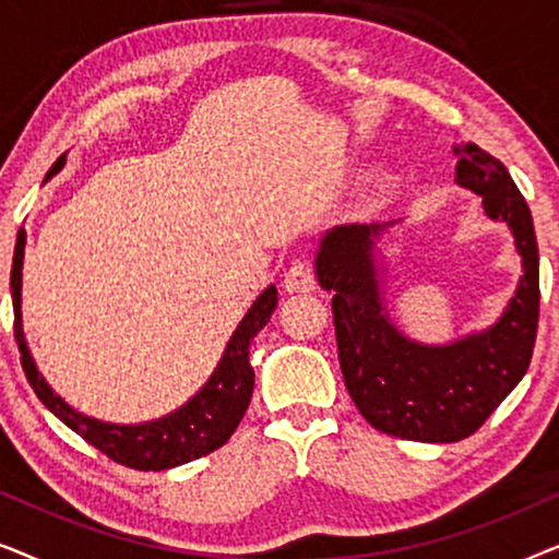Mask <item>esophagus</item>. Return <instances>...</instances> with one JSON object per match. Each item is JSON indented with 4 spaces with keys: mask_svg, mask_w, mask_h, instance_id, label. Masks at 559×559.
<instances>
[{
    "mask_svg": "<svg viewBox=\"0 0 559 559\" xmlns=\"http://www.w3.org/2000/svg\"><path fill=\"white\" fill-rule=\"evenodd\" d=\"M282 287H285L289 295L312 293V287H316V280H312V266H310L308 259H295V262L289 264Z\"/></svg>",
    "mask_w": 559,
    "mask_h": 559,
    "instance_id": "esophagus-1",
    "label": "esophagus"
}]
</instances>
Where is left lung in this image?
I'll list each match as a JSON object with an SVG mask.
<instances>
[{
	"label": "left lung",
	"mask_w": 559,
	"mask_h": 559,
	"mask_svg": "<svg viewBox=\"0 0 559 559\" xmlns=\"http://www.w3.org/2000/svg\"><path fill=\"white\" fill-rule=\"evenodd\" d=\"M455 178L507 221L524 277L499 323L450 346L396 331L379 297L373 241L392 224L338 226L318 251V280L333 293V325L346 389L366 423L417 442H457L478 430L530 369L539 323V251L530 205L507 167L478 144L455 147Z\"/></svg>",
	"instance_id": "left-lung-1"
}]
</instances>
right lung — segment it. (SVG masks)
<instances>
[{"label": "right lung", "mask_w": 559, "mask_h": 559, "mask_svg": "<svg viewBox=\"0 0 559 559\" xmlns=\"http://www.w3.org/2000/svg\"><path fill=\"white\" fill-rule=\"evenodd\" d=\"M66 165V155H60L45 175V180L52 178L60 167ZM22 259H25V228H20L17 243H14L12 259V308H14V341L20 346V364L22 371L35 389L37 400L48 407L52 415L79 432L88 445H94L98 453L111 457L114 463L127 465L134 471H167L175 465L190 463L195 457H203L218 450L231 438L239 427L243 412L249 407L251 392H254V371L249 364V343L254 335L270 323L274 308H277V287L270 285L243 320L236 328L231 341L224 350V358L213 371L201 392H198L188 404L175 409L173 415L147 425H109L91 419L86 415L68 407L52 389L45 384L40 371L35 369L33 356H29L25 335H22Z\"/></svg>", "instance_id": "obj_1"}]
</instances>
